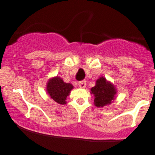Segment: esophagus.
<instances>
[{
    "label": "esophagus",
    "instance_id": "esophagus-1",
    "mask_svg": "<svg viewBox=\"0 0 155 155\" xmlns=\"http://www.w3.org/2000/svg\"><path fill=\"white\" fill-rule=\"evenodd\" d=\"M78 85H79V87H81V88H85V86H86V81H81V82H79V83H78Z\"/></svg>",
    "mask_w": 155,
    "mask_h": 155
}]
</instances>
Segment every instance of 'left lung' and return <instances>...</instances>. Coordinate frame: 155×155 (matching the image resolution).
<instances>
[{
	"label": "left lung",
	"mask_w": 155,
	"mask_h": 155,
	"mask_svg": "<svg viewBox=\"0 0 155 155\" xmlns=\"http://www.w3.org/2000/svg\"><path fill=\"white\" fill-rule=\"evenodd\" d=\"M95 86L91 88V94L94 95V104L97 107L109 106L115 101L117 90L115 85L104 76H101L95 82Z\"/></svg>",
	"instance_id": "left-lung-1"
}]
</instances>
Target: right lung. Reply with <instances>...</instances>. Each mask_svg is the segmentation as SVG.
I'll return each instance as SVG.
<instances>
[{
    "mask_svg": "<svg viewBox=\"0 0 155 155\" xmlns=\"http://www.w3.org/2000/svg\"><path fill=\"white\" fill-rule=\"evenodd\" d=\"M73 86L70 83H66L59 76L50 78L46 83V92L50 97L59 104H67V97L70 95Z\"/></svg>",
    "mask_w": 155,
    "mask_h": 155,
    "instance_id": "add662e5",
    "label": "right lung"
}]
</instances>
